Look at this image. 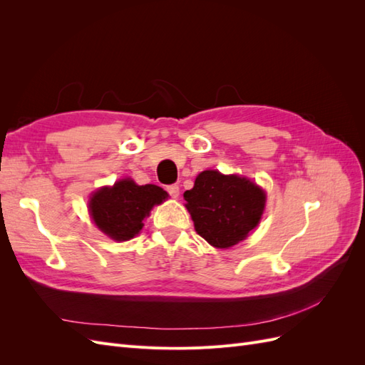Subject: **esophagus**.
<instances>
[{"label":"esophagus","mask_w":365,"mask_h":365,"mask_svg":"<svg viewBox=\"0 0 365 365\" xmlns=\"http://www.w3.org/2000/svg\"><path fill=\"white\" fill-rule=\"evenodd\" d=\"M168 193H169L172 197H175V200H176V197L180 196V187L176 185V184H173V185H169V187H168Z\"/></svg>","instance_id":"1"}]
</instances>
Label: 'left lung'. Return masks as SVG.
Segmentation results:
<instances>
[{
	"mask_svg": "<svg viewBox=\"0 0 365 365\" xmlns=\"http://www.w3.org/2000/svg\"><path fill=\"white\" fill-rule=\"evenodd\" d=\"M184 200L196 233L215 248H230L257 227L267 195L245 176L204 170Z\"/></svg>",
	"mask_w": 365,
	"mask_h": 365,
	"instance_id": "1",
	"label": "left lung"
}]
</instances>
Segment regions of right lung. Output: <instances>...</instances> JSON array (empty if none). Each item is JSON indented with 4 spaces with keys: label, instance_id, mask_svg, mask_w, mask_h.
Listing matches in <instances>:
<instances>
[{
    "label": "right lung",
    "instance_id": "1",
    "mask_svg": "<svg viewBox=\"0 0 365 365\" xmlns=\"http://www.w3.org/2000/svg\"><path fill=\"white\" fill-rule=\"evenodd\" d=\"M168 196L158 185H138L134 180L125 178L91 195L90 215L102 233L125 242L140 233L152 207L168 200Z\"/></svg>",
    "mask_w": 365,
    "mask_h": 365
}]
</instances>
